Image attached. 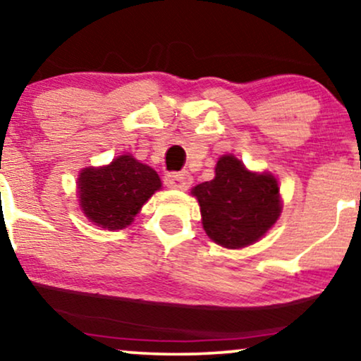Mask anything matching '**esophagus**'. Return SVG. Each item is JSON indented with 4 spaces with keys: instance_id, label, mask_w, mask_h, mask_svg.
<instances>
[{
    "instance_id": "1",
    "label": "esophagus",
    "mask_w": 361,
    "mask_h": 361,
    "mask_svg": "<svg viewBox=\"0 0 361 361\" xmlns=\"http://www.w3.org/2000/svg\"><path fill=\"white\" fill-rule=\"evenodd\" d=\"M163 181H165V185L171 190H188L191 185V178L186 171L166 173Z\"/></svg>"
}]
</instances>
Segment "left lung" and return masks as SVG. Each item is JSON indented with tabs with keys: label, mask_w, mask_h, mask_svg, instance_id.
I'll use <instances>...</instances> for the list:
<instances>
[{
	"label": "left lung",
	"mask_w": 361,
	"mask_h": 361,
	"mask_svg": "<svg viewBox=\"0 0 361 361\" xmlns=\"http://www.w3.org/2000/svg\"><path fill=\"white\" fill-rule=\"evenodd\" d=\"M203 228L214 243L238 249L256 243L281 214V196L276 178L246 170L233 155L221 157L216 176L195 186Z\"/></svg>",
	"instance_id": "obj_1"
}]
</instances>
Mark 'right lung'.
I'll return each mask as SVG.
<instances>
[{
	"label": "right lung",
	"instance_id": "1",
	"mask_svg": "<svg viewBox=\"0 0 361 361\" xmlns=\"http://www.w3.org/2000/svg\"><path fill=\"white\" fill-rule=\"evenodd\" d=\"M160 188L161 181L153 168L122 155L107 166L82 170L79 203L92 223L110 231L123 229Z\"/></svg>",
	"mask_w": 361,
	"mask_h": 361
}]
</instances>
